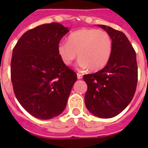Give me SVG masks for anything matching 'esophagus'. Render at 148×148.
<instances>
[{
	"label": "esophagus",
	"mask_w": 148,
	"mask_h": 148,
	"mask_svg": "<svg viewBox=\"0 0 148 148\" xmlns=\"http://www.w3.org/2000/svg\"><path fill=\"white\" fill-rule=\"evenodd\" d=\"M77 78L78 79H82V74H81V73H77Z\"/></svg>",
	"instance_id": "1"
}]
</instances>
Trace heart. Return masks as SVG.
<instances>
[{
	"mask_svg": "<svg viewBox=\"0 0 148 148\" xmlns=\"http://www.w3.org/2000/svg\"><path fill=\"white\" fill-rule=\"evenodd\" d=\"M112 53V39L105 30L90 28L72 32L67 43L61 42L58 46V55L65 65H71L80 58L78 66L91 71H99L108 64Z\"/></svg>",
	"mask_w": 148,
	"mask_h": 148,
	"instance_id": "1",
	"label": "heart"
}]
</instances>
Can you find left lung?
I'll use <instances>...</instances> for the list:
<instances>
[{
	"label": "left lung",
	"mask_w": 148,
	"mask_h": 148,
	"mask_svg": "<svg viewBox=\"0 0 148 148\" xmlns=\"http://www.w3.org/2000/svg\"><path fill=\"white\" fill-rule=\"evenodd\" d=\"M110 35L112 53L108 64L93 74L83 76L87 84L85 104L95 116L112 118L131 102L138 83L136 52L121 31L99 25Z\"/></svg>",
	"instance_id": "8db88e82"
}]
</instances>
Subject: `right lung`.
<instances>
[{"label": "right lung", "mask_w": 148, "mask_h": 148, "mask_svg": "<svg viewBox=\"0 0 148 148\" xmlns=\"http://www.w3.org/2000/svg\"><path fill=\"white\" fill-rule=\"evenodd\" d=\"M69 31L58 23L26 31L12 52L10 78L20 104L31 115L49 119L64 110L77 73L60 60L58 46Z\"/></svg>", "instance_id": "add662e5"}]
</instances>
